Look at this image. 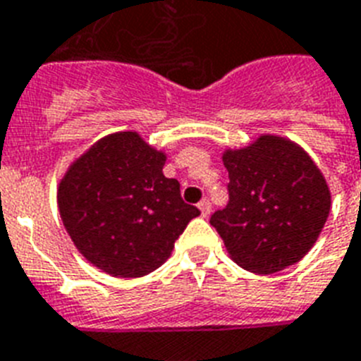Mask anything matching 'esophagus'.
Here are the masks:
<instances>
[{
	"label": "esophagus",
	"mask_w": 361,
	"mask_h": 361,
	"mask_svg": "<svg viewBox=\"0 0 361 361\" xmlns=\"http://www.w3.org/2000/svg\"><path fill=\"white\" fill-rule=\"evenodd\" d=\"M210 209H212V204H210L209 199H203V201H199V210H201V214L207 218L210 214Z\"/></svg>",
	"instance_id": "34e87169"
}]
</instances>
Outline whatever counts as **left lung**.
<instances>
[{
	"label": "left lung",
	"mask_w": 361,
	"mask_h": 361,
	"mask_svg": "<svg viewBox=\"0 0 361 361\" xmlns=\"http://www.w3.org/2000/svg\"><path fill=\"white\" fill-rule=\"evenodd\" d=\"M229 203L210 218L229 257L253 274H274L310 252L331 207L328 183L295 141L262 134L226 149Z\"/></svg>",
	"instance_id": "8db88e82"
}]
</instances>
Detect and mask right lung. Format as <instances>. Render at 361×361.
<instances>
[{"instance_id": "right-lung-1", "label": "right lung", "mask_w": 361, "mask_h": 361, "mask_svg": "<svg viewBox=\"0 0 361 361\" xmlns=\"http://www.w3.org/2000/svg\"><path fill=\"white\" fill-rule=\"evenodd\" d=\"M164 164L166 152L128 130L104 135L68 166L57 207L93 267L115 278H141L162 267L199 216L180 197L177 178L164 175Z\"/></svg>"}]
</instances>
